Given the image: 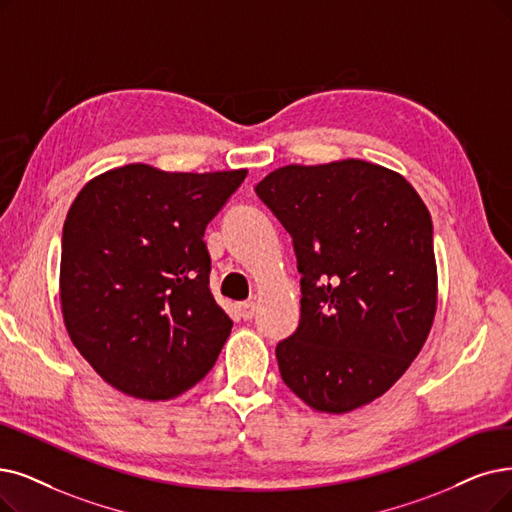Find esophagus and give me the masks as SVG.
Listing matches in <instances>:
<instances>
[{
  "instance_id": "1",
  "label": "esophagus",
  "mask_w": 512,
  "mask_h": 512,
  "mask_svg": "<svg viewBox=\"0 0 512 512\" xmlns=\"http://www.w3.org/2000/svg\"><path fill=\"white\" fill-rule=\"evenodd\" d=\"M239 315L243 317V319H252L254 317V313H256V302H252V300H248V302H241L239 306Z\"/></svg>"
}]
</instances>
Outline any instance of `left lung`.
Segmentation results:
<instances>
[{"label":"left lung","instance_id":"8db88e82","mask_svg":"<svg viewBox=\"0 0 512 512\" xmlns=\"http://www.w3.org/2000/svg\"><path fill=\"white\" fill-rule=\"evenodd\" d=\"M256 195L290 233L300 323L277 344L283 382L317 412L382 397L437 311L433 220L401 174L361 159L285 166Z\"/></svg>","mask_w":512,"mask_h":512}]
</instances>
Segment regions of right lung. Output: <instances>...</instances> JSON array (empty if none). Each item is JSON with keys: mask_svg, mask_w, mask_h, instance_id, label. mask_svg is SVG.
<instances>
[{"mask_svg": "<svg viewBox=\"0 0 512 512\" xmlns=\"http://www.w3.org/2000/svg\"><path fill=\"white\" fill-rule=\"evenodd\" d=\"M245 176L130 163L75 197L60 304L77 351L117 391L166 401L212 370L233 321L210 292L203 233Z\"/></svg>", "mask_w": 512, "mask_h": 512, "instance_id": "1", "label": "right lung"}]
</instances>
